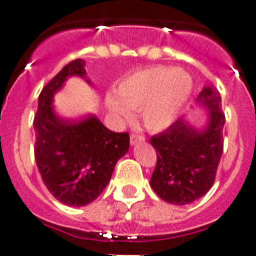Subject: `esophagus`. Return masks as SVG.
<instances>
[{
	"mask_svg": "<svg viewBox=\"0 0 256 256\" xmlns=\"http://www.w3.org/2000/svg\"><path fill=\"white\" fill-rule=\"evenodd\" d=\"M140 142H144V136L132 132V136H130V144H140Z\"/></svg>",
	"mask_w": 256,
	"mask_h": 256,
	"instance_id": "1",
	"label": "esophagus"
}]
</instances>
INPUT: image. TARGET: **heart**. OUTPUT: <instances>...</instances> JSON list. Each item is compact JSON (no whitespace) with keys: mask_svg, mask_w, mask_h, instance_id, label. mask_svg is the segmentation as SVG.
I'll return each mask as SVG.
<instances>
[{"mask_svg":"<svg viewBox=\"0 0 256 256\" xmlns=\"http://www.w3.org/2000/svg\"><path fill=\"white\" fill-rule=\"evenodd\" d=\"M191 88L192 81L184 70L148 66L126 76L116 88L118 100L108 98V106L124 120L132 118L128 107L140 110L144 126L152 132H160L176 120Z\"/></svg>","mask_w":256,"mask_h":256,"instance_id":"1","label":"heart"}]
</instances>
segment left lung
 Listing matches in <instances>:
<instances>
[{"label": "left lung", "instance_id": "1", "mask_svg": "<svg viewBox=\"0 0 256 256\" xmlns=\"http://www.w3.org/2000/svg\"><path fill=\"white\" fill-rule=\"evenodd\" d=\"M198 104L208 108L202 130L178 120L150 138L156 150V166L150 186L164 202L184 206L206 194L214 184L223 152L222 98L214 86L200 92Z\"/></svg>", "mask_w": 256, "mask_h": 256}]
</instances>
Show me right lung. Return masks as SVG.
<instances>
[{
  "mask_svg": "<svg viewBox=\"0 0 256 256\" xmlns=\"http://www.w3.org/2000/svg\"><path fill=\"white\" fill-rule=\"evenodd\" d=\"M85 74L84 60L68 64L42 88L33 120L34 156L46 188L64 204L77 207L100 196L130 146L128 132L108 130L96 116L72 122L56 114L54 92L72 76Z\"/></svg>",
  "mask_w": 256,
  "mask_h": 256,
  "instance_id": "add662e5",
  "label": "right lung"
}]
</instances>
